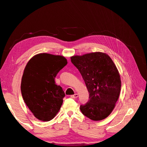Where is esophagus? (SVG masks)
<instances>
[{"mask_svg": "<svg viewBox=\"0 0 147 147\" xmlns=\"http://www.w3.org/2000/svg\"><path fill=\"white\" fill-rule=\"evenodd\" d=\"M78 94H77V93H76V94H75L74 95H72L70 97H72V98H77V97H78Z\"/></svg>", "mask_w": 147, "mask_h": 147, "instance_id": "obj_1", "label": "esophagus"}]
</instances>
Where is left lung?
<instances>
[{
	"label": "left lung",
	"mask_w": 147,
	"mask_h": 147,
	"mask_svg": "<svg viewBox=\"0 0 147 147\" xmlns=\"http://www.w3.org/2000/svg\"><path fill=\"white\" fill-rule=\"evenodd\" d=\"M90 93L86 104L80 105L82 113L94 121H100L112 113L121 90V80L110 56L100 52L71 57Z\"/></svg>",
	"instance_id": "8db88e82"
}]
</instances>
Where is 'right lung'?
I'll list each match as a JSON object with an SVG mask.
<instances>
[{
	"label": "right lung",
	"instance_id": "add662e5",
	"mask_svg": "<svg viewBox=\"0 0 147 147\" xmlns=\"http://www.w3.org/2000/svg\"><path fill=\"white\" fill-rule=\"evenodd\" d=\"M67 64L62 56L40 53L28 62L21 80L24 101L39 120L48 121L54 118L63 104L65 93L56 84L55 78Z\"/></svg>",
	"mask_w": 147,
	"mask_h": 147
}]
</instances>
